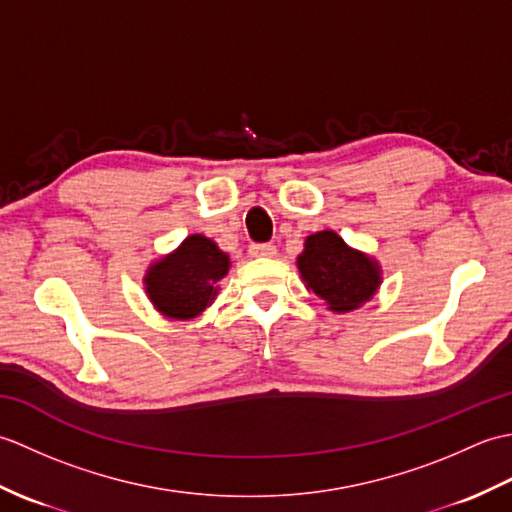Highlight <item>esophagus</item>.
I'll return each instance as SVG.
<instances>
[{
  "mask_svg": "<svg viewBox=\"0 0 512 512\" xmlns=\"http://www.w3.org/2000/svg\"><path fill=\"white\" fill-rule=\"evenodd\" d=\"M250 257H275L277 248L273 244H253L248 248Z\"/></svg>",
  "mask_w": 512,
  "mask_h": 512,
  "instance_id": "esophagus-1",
  "label": "esophagus"
}]
</instances>
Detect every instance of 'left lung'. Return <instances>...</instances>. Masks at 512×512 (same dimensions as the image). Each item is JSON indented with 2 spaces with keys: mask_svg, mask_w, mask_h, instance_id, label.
<instances>
[{
  "mask_svg": "<svg viewBox=\"0 0 512 512\" xmlns=\"http://www.w3.org/2000/svg\"><path fill=\"white\" fill-rule=\"evenodd\" d=\"M297 268L306 288L336 314L365 306L383 284L378 259L352 248L330 228L306 237Z\"/></svg>",
  "mask_w": 512,
  "mask_h": 512,
  "instance_id": "left-lung-1",
  "label": "left lung"
}]
</instances>
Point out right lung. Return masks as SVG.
Listing matches in <instances>:
<instances>
[{
	"instance_id": "right-lung-1",
	"label": "right lung",
	"mask_w": 512,
	"mask_h": 512,
	"mask_svg": "<svg viewBox=\"0 0 512 512\" xmlns=\"http://www.w3.org/2000/svg\"><path fill=\"white\" fill-rule=\"evenodd\" d=\"M231 270V257L211 237L193 233L182 244L151 262L143 277L147 299L162 317L191 321L211 306L220 281Z\"/></svg>"
}]
</instances>
